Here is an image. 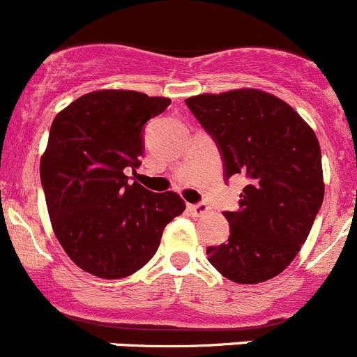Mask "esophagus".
I'll list each match as a JSON object with an SVG mask.
<instances>
[{
  "label": "esophagus",
  "mask_w": 357,
  "mask_h": 357,
  "mask_svg": "<svg viewBox=\"0 0 357 357\" xmlns=\"http://www.w3.org/2000/svg\"><path fill=\"white\" fill-rule=\"evenodd\" d=\"M208 207L205 204H198V205H190V212L193 213V217H202L204 213H207Z\"/></svg>",
  "instance_id": "1"
}]
</instances>
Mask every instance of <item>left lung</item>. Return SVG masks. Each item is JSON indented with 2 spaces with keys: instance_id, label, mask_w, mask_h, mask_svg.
<instances>
[{
  "instance_id": "1",
  "label": "left lung",
  "mask_w": 357,
  "mask_h": 357,
  "mask_svg": "<svg viewBox=\"0 0 357 357\" xmlns=\"http://www.w3.org/2000/svg\"><path fill=\"white\" fill-rule=\"evenodd\" d=\"M185 102L215 140L226 179H245L239 208L224 212L231 236L207 248L208 261L232 282L273 279L305 245L324 202L317 135L287 102L258 89L200 93Z\"/></svg>"
}]
</instances>
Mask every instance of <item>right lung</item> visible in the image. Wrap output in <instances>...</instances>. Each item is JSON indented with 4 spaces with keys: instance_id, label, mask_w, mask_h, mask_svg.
I'll use <instances>...</instances> for the list:
<instances>
[{
    "instance_id": "add662e5",
    "label": "right lung",
    "mask_w": 357,
    "mask_h": 357,
    "mask_svg": "<svg viewBox=\"0 0 357 357\" xmlns=\"http://www.w3.org/2000/svg\"><path fill=\"white\" fill-rule=\"evenodd\" d=\"M169 104L135 90H93L52 121L40 157L47 212L59 245L87 273L112 280L140 270L185 212L178 193H153L128 176L140 166L145 123Z\"/></svg>"
}]
</instances>
